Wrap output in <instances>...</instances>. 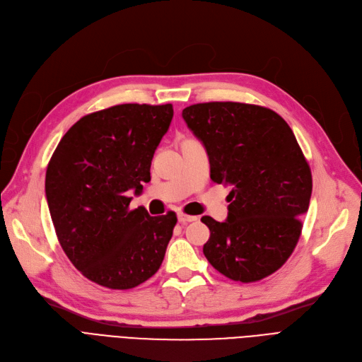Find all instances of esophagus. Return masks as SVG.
Returning a JSON list of instances; mask_svg holds the SVG:
<instances>
[{
  "label": "esophagus",
  "mask_w": 362,
  "mask_h": 362,
  "mask_svg": "<svg viewBox=\"0 0 362 362\" xmlns=\"http://www.w3.org/2000/svg\"><path fill=\"white\" fill-rule=\"evenodd\" d=\"M178 221H180L181 223H188V222H194V221H197V216L187 215V214L180 212V214H178Z\"/></svg>",
  "instance_id": "34e87169"
}]
</instances>
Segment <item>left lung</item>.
<instances>
[{"mask_svg": "<svg viewBox=\"0 0 362 362\" xmlns=\"http://www.w3.org/2000/svg\"><path fill=\"white\" fill-rule=\"evenodd\" d=\"M182 117L208 153L211 180L233 187L227 219L202 218L211 231L206 259L234 281L268 277L293 253L313 193L293 131L271 109L246 103H199Z\"/></svg>", "mask_w": 362, "mask_h": 362, "instance_id": "left-lung-1", "label": "left lung"}]
</instances>
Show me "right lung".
I'll return each instance as SVG.
<instances>
[{
    "mask_svg": "<svg viewBox=\"0 0 362 362\" xmlns=\"http://www.w3.org/2000/svg\"><path fill=\"white\" fill-rule=\"evenodd\" d=\"M172 105H117L81 117L60 140L45 174V196L59 243L83 277L128 290L158 272L175 212L150 216L129 209L150 181L154 150Z\"/></svg>",
    "mask_w": 362,
    "mask_h": 362,
    "instance_id": "obj_1",
    "label": "right lung"
}]
</instances>
